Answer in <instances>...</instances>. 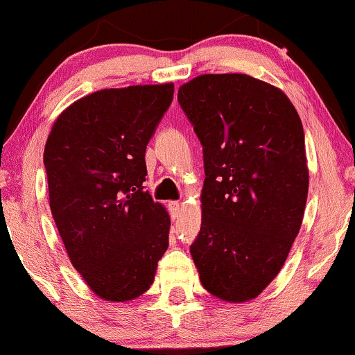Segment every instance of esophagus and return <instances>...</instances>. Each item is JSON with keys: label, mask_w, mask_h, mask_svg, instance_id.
<instances>
[{"label": "esophagus", "mask_w": 355, "mask_h": 355, "mask_svg": "<svg viewBox=\"0 0 355 355\" xmlns=\"http://www.w3.org/2000/svg\"><path fill=\"white\" fill-rule=\"evenodd\" d=\"M168 210H170V215H172V218L180 217V203L178 202H170Z\"/></svg>", "instance_id": "esophagus-1"}]
</instances>
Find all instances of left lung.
Wrapping results in <instances>:
<instances>
[{"label":"left lung","mask_w":355,"mask_h":355,"mask_svg":"<svg viewBox=\"0 0 355 355\" xmlns=\"http://www.w3.org/2000/svg\"><path fill=\"white\" fill-rule=\"evenodd\" d=\"M178 103L205 166L191 259L211 295L247 302L275 279L302 225V121L282 89L242 73L197 76L178 89Z\"/></svg>","instance_id":"1"}]
</instances>
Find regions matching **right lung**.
Instances as JSON below:
<instances>
[{
  "instance_id": "add662e5",
  "label": "right lung",
  "mask_w": 355,
  "mask_h": 355,
  "mask_svg": "<svg viewBox=\"0 0 355 355\" xmlns=\"http://www.w3.org/2000/svg\"><path fill=\"white\" fill-rule=\"evenodd\" d=\"M172 100V83L100 89L64 110L44 145L56 229L105 300L148 291L168 248L170 217L144 182L146 145Z\"/></svg>"
}]
</instances>
